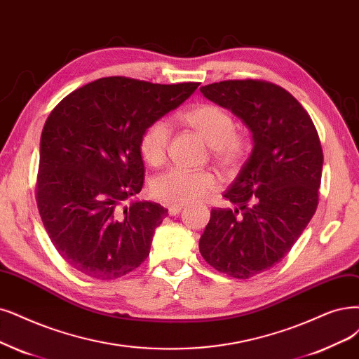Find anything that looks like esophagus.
Segmentation results:
<instances>
[{
	"instance_id": "1",
	"label": "esophagus",
	"mask_w": 359,
	"mask_h": 359,
	"mask_svg": "<svg viewBox=\"0 0 359 359\" xmlns=\"http://www.w3.org/2000/svg\"><path fill=\"white\" fill-rule=\"evenodd\" d=\"M182 208H183V205H170L168 207V215L170 216H176V215L180 213Z\"/></svg>"
}]
</instances>
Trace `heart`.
<instances>
[{"instance_id": "1", "label": "heart", "mask_w": 359, "mask_h": 359, "mask_svg": "<svg viewBox=\"0 0 359 359\" xmlns=\"http://www.w3.org/2000/svg\"><path fill=\"white\" fill-rule=\"evenodd\" d=\"M180 119L207 142L211 155L220 167L232 168L247 154V139L235 133L232 115L220 106L213 103L196 104L184 111ZM170 135V126L164 119H156L144 127L139 149L146 164L159 167L165 161ZM216 188V179L210 171L184 168H171L151 182L152 196L167 205H184L205 200Z\"/></svg>"}]
</instances>
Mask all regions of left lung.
Segmentation results:
<instances>
[{
  "mask_svg": "<svg viewBox=\"0 0 359 359\" xmlns=\"http://www.w3.org/2000/svg\"><path fill=\"white\" fill-rule=\"evenodd\" d=\"M251 133L253 149L229 189L235 208H215L200 240L201 256L238 280L271 269L296 244L318 205L323 149L303 106L260 79H231L200 88Z\"/></svg>",
  "mask_w": 359,
  "mask_h": 359,
  "instance_id": "obj_1",
  "label": "left lung"
}]
</instances>
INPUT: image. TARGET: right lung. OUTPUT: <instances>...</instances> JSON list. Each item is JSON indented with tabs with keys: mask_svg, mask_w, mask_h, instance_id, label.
<instances>
[{
	"mask_svg": "<svg viewBox=\"0 0 359 359\" xmlns=\"http://www.w3.org/2000/svg\"><path fill=\"white\" fill-rule=\"evenodd\" d=\"M198 86L108 76L72 91L51 111L39 142L36 203L69 266L114 280L149 256L167 208L140 200L126 204L143 187L140 136Z\"/></svg>",
	"mask_w": 359,
	"mask_h": 359,
	"instance_id": "obj_1",
	"label": "right lung"
}]
</instances>
